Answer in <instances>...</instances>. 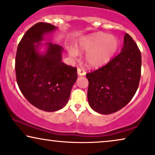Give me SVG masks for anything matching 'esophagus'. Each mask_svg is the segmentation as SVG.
<instances>
[{"instance_id": "1", "label": "esophagus", "mask_w": 155, "mask_h": 155, "mask_svg": "<svg viewBox=\"0 0 155 155\" xmlns=\"http://www.w3.org/2000/svg\"><path fill=\"white\" fill-rule=\"evenodd\" d=\"M78 75H80V76H83V75H85L86 72L85 71V70H84L83 68H78Z\"/></svg>"}]
</instances>
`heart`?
I'll list each match as a JSON object with an SVG mask.
<instances>
[{
    "label": "heart",
    "instance_id": "heart-1",
    "mask_svg": "<svg viewBox=\"0 0 155 155\" xmlns=\"http://www.w3.org/2000/svg\"><path fill=\"white\" fill-rule=\"evenodd\" d=\"M117 39L104 33H95L82 37L75 49L70 48L68 53L72 58L78 57V53H86L85 61L90 67H100L109 60L117 51Z\"/></svg>",
    "mask_w": 155,
    "mask_h": 155
}]
</instances>
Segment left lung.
Segmentation results:
<instances>
[{"label":"left lung","instance_id":"left-lung-1","mask_svg":"<svg viewBox=\"0 0 155 155\" xmlns=\"http://www.w3.org/2000/svg\"><path fill=\"white\" fill-rule=\"evenodd\" d=\"M141 66V52L133 38L125 33L121 52L105 65L86 74L92 109L110 114L127 104L139 86Z\"/></svg>","mask_w":155,"mask_h":155}]
</instances>
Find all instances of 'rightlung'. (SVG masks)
<instances>
[{
	"label": "right lung",
	"instance_id": "obj_1",
	"mask_svg": "<svg viewBox=\"0 0 155 155\" xmlns=\"http://www.w3.org/2000/svg\"><path fill=\"white\" fill-rule=\"evenodd\" d=\"M55 29L48 23L35 24L22 38L15 57L16 80L20 90L30 103L46 112L65 107L78 78L77 68L62 62L61 46L48 43L45 54L38 51L43 35Z\"/></svg>",
	"mask_w": 155,
	"mask_h": 155
}]
</instances>
